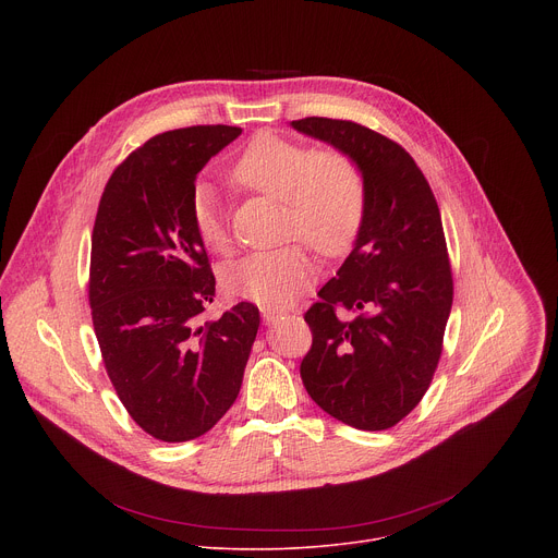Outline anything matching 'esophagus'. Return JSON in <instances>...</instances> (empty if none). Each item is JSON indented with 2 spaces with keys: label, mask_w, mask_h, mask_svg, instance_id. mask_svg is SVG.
<instances>
[{
  "label": "esophagus",
  "mask_w": 558,
  "mask_h": 558,
  "mask_svg": "<svg viewBox=\"0 0 558 558\" xmlns=\"http://www.w3.org/2000/svg\"><path fill=\"white\" fill-rule=\"evenodd\" d=\"M282 317V313H278V311H271V308H265L263 311V320H265V325H274V323H278Z\"/></svg>",
  "instance_id": "34e87169"
}]
</instances>
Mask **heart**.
Listing matches in <instances>:
<instances>
[{
	"label": "heart",
	"instance_id": "heart-1",
	"mask_svg": "<svg viewBox=\"0 0 558 558\" xmlns=\"http://www.w3.org/2000/svg\"><path fill=\"white\" fill-rule=\"evenodd\" d=\"M231 179L282 201L284 231L315 252L342 254L364 216V179L353 158L338 149L311 147L278 134H258L231 168ZM190 220L201 245L214 254L229 252V231L220 201L207 183H198L190 201ZM315 263L300 245L254 252L222 269L229 295L263 306L291 304L315 278Z\"/></svg>",
	"mask_w": 558,
	"mask_h": 558
}]
</instances>
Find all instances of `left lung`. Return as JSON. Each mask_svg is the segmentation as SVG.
<instances>
[{
    "mask_svg": "<svg viewBox=\"0 0 558 558\" xmlns=\"http://www.w3.org/2000/svg\"><path fill=\"white\" fill-rule=\"evenodd\" d=\"M291 128L349 154L364 179L353 252L304 320L300 364L311 400L331 417L386 430L430 386L452 306V274L437 201L413 156L353 121L306 117ZM342 305L353 318L337 315Z\"/></svg>",
    "mask_w": 558,
    "mask_h": 558,
    "instance_id": "8db88e82",
    "label": "left lung"
}]
</instances>
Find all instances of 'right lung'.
I'll use <instances>...</instances> for the list:
<instances>
[{"label":"right lung","instance_id":"obj_1","mask_svg":"<svg viewBox=\"0 0 558 558\" xmlns=\"http://www.w3.org/2000/svg\"><path fill=\"white\" fill-rule=\"evenodd\" d=\"M241 132L151 136L112 172L93 229L88 291L108 377L130 417L168 444L205 435L229 411L260 327L252 302L203 320L216 278L190 220L198 172Z\"/></svg>","mask_w":558,"mask_h":558}]
</instances>
